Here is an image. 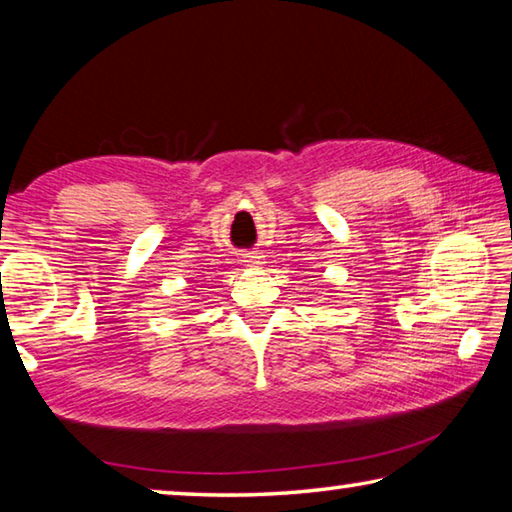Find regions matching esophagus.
<instances>
[{
    "label": "esophagus",
    "mask_w": 512,
    "mask_h": 512,
    "mask_svg": "<svg viewBox=\"0 0 512 512\" xmlns=\"http://www.w3.org/2000/svg\"><path fill=\"white\" fill-rule=\"evenodd\" d=\"M244 262H248V264H262V255H259V253H246L244 255Z\"/></svg>",
    "instance_id": "obj_1"
}]
</instances>
